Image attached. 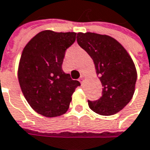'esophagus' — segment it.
<instances>
[{
  "instance_id": "1",
  "label": "esophagus",
  "mask_w": 150,
  "mask_h": 150,
  "mask_svg": "<svg viewBox=\"0 0 150 150\" xmlns=\"http://www.w3.org/2000/svg\"><path fill=\"white\" fill-rule=\"evenodd\" d=\"M79 81L81 83H83V81H84V78H83V76H81V77L79 78Z\"/></svg>"
}]
</instances>
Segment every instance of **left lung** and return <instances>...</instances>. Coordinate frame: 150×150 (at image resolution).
Returning a JSON list of instances; mask_svg holds the SVG:
<instances>
[{
	"instance_id": "1",
	"label": "left lung",
	"mask_w": 150,
	"mask_h": 150,
	"mask_svg": "<svg viewBox=\"0 0 150 150\" xmlns=\"http://www.w3.org/2000/svg\"><path fill=\"white\" fill-rule=\"evenodd\" d=\"M77 41L94 61L103 89L97 100H88L97 114L110 116L130 102L134 94L137 71L130 56L115 39L94 33H79Z\"/></svg>"
}]
</instances>
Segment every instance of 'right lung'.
<instances>
[{
	"mask_svg": "<svg viewBox=\"0 0 150 150\" xmlns=\"http://www.w3.org/2000/svg\"><path fill=\"white\" fill-rule=\"evenodd\" d=\"M76 34L45 30L36 34L23 50L19 84L28 103L42 116L64 114L75 88L80 86L62 67L66 50L75 42Z\"/></svg>",
	"mask_w": 150,
	"mask_h": 150,
	"instance_id": "add662e5",
	"label": "right lung"
}]
</instances>
